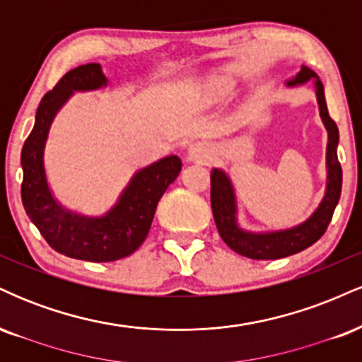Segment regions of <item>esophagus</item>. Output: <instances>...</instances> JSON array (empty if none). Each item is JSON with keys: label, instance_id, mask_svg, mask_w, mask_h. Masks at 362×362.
<instances>
[{"label": "esophagus", "instance_id": "esophagus-1", "mask_svg": "<svg viewBox=\"0 0 362 362\" xmlns=\"http://www.w3.org/2000/svg\"><path fill=\"white\" fill-rule=\"evenodd\" d=\"M206 158V149L202 144H192L187 151V160L190 161H202Z\"/></svg>", "mask_w": 362, "mask_h": 362}]
</instances>
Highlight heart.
<instances>
[{"instance_id":"b5f03b06","label":"heart","mask_w":362,"mask_h":362,"mask_svg":"<svg viewBox=\"0 0 362 362\" xmlns=\"http://www.w3.org/2000/svg\"><path fill=\"white\" fill-rule=\"evenodd\" d=\"M231 90V81L226 80V78H216V80L209 81L207 85V93L213 98H223L230 93Z\"/></svg>"}]
</instances>
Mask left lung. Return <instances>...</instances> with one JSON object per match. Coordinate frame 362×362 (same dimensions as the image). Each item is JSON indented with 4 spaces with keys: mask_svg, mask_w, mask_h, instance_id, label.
<instances>
[{
    "mask_svg": "<svg viewBox=\"0 0 362 362\" xmlns=\"http://www.w3.org/2000/svg\"><path fill=\"white\" fill-rule=\"evenodd\" d=\"M313 80L317 90V100L320 107V117L325 124L328 132L327 144V190L325 197L322 199L320 206L305 223L289 230L267 231V233H250L245 231L236 223V201L235 190L230 178L223 170L214 168L211 172V207L219 236L231 250L240 255L255 260H274L289 257L305 248H308L315 242L322 238L332 221L335 206L339 204L340 190H342V167L337 158L339 144V129L334 119L328 115L325 93L323 85L318 76L310 68L303 66L301 71L288 81L289 86L305 85L306 81Z\"/></svg>",
    "mask_w": 362,
    "mask_h": 362,
    "instance_id": "1",
    "label": "left lung"
}]
</instances>
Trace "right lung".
Masks as SVG:
<instances>
[{"label":"right lung","instance_id":"1","mask_svg":"<svg viewBox=\"0 0 362 362\" xmlns=\"http://www.w3.org/2000/svg\"><path fill=\"white\" fill-rule=\"evenodd\" d=\"M102 86H107V78L98 62L66 73L40 100L34 129L22 148L25 213L51 248L71 259L88 262H114L138 250L151 228L158 201L182 170V160L175 155L139 170L115 206L98 218L73 213L54 199L44 168V148L52 120L74 91Z\"/></svg>","mask_w":362,"mask_h":362}]
</instances>
